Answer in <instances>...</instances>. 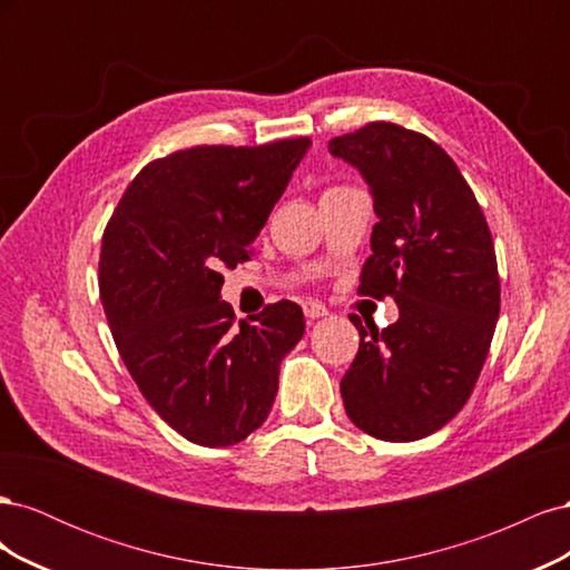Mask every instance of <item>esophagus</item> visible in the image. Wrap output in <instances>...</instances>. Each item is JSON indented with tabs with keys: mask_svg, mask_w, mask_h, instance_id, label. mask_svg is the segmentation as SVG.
Returning a JSON list of instances; mask_svg holds the SVG:
<instances>
[{
	"mask_svg": "<svg viewBox=\"0 0 570 570\" xmlns=\"http://www.w3.org/2000/svg\"><path fill=\"white\" fill-rule=\"evenodd\" d=\"M302 308H304V316L306 318H323V316H327V308H325V304H321V302H316V299H304V304H302Z\"/></svg>",
	"mask_w": 570,
	"mask_h": 570,
	"instance_id": "1",
	"label": "esophagus"
}]
</instances>
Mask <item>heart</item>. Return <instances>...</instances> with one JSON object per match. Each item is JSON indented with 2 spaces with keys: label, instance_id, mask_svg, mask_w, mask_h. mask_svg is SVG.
<instances>
[{
  "label": "heart",
  "instance_id": "b5f03b06",
  "mask_svg": "<svg viewBox=\"0 0 570 570\" xmlns=\"http://www.w3.org/2000/svg\"><path fill=\"white\" fill-rule=\"evenodd\" d=\"M331 189H335V187H331ZM325 193H327V189H325Z\"/></svg>",
  "mask_w": 570,
  "mask_h": 570
}]
</instances>
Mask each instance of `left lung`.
Masks as SVG:
<instances>
[{
  "label": "left lung",
  "instance_id": "8db88e82",
  "mask_svg": "<svg viewBox=\"0 0 570 570\" xmlns=\"http://www.w3.org/2000/svg\"><path fill=\"white\" fill-rule=\"evenodd\" d=\"M371 187L377 223L361 295L392 297L400 318L361 335L340 392L364 433L413 442L469 402L499 318V273L488 220L440 145L375 120L327 142Z\"/></svg>",
  "mask_w": 570,
  "mask_h": 570
}]
</instances>
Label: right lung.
<instances>
[{
  "label": "right lung",
  "instance_id": "add662e5",
  "mask_svg": "<svg viewBox=\"0 0 570 570\" xmlns=\"http://www.w3.org/2000/svg\"><path fill=\"white\" fill-rule=\"evenodd\" d=\"M308 137L199 145L147 164L101 237L99 297L149 406L204 446L243 442L278 394L283 356L304 335L295 302L235 321L220 268L247 262Z\"/></svg>",
  "mask_w": 570,
  "mask_h": 570
}]
</instances>
